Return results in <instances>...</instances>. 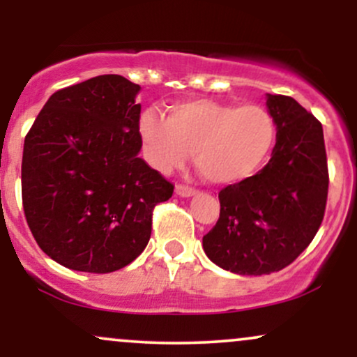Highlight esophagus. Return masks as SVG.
<instances>
[{"label":"esophagus","mask_w":357,"mask_h":357,"mask_svg":"<svg viewBox=\"0 0 357 357\" xmlns=\"http://www.w3.org/2000/svg\"><path fill=\"white\" fill-rule=\"evenodd\" d=\"M176 195L183 196V198H190V196L196 195V190L195 188L184 186V184H176Z\"/></svg>","instance_id":"obj_1"}]
</instances>
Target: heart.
<instances>
[{"instance_id": "b5f03b06", "label": "heart", "mask_w": 357, "mask_h": 357, "mask_svg": "<svg viewBox=\"0 0 357 357\" xmlns=\"http://www.w3.org/2000/svg\"><path fill=\"white\" fill-rule=\"evenodd\" d=\"M137 129L146 159L155 169L169 173L183 166L192 151L196 169L220 186L260 173L277 142L275 119L265 107H235L210 99L178 102L167 117L146 110Z\"/></svg>"}]
</instances>
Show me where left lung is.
<instances>
[{"instance_id":"1","label":"left lung","mask_w":357,"mask_h":357,"mask_svg":"<svg viewBox=\"0 0 357 357\" xmlns=\"http://www.w3.org/2000/svg\"><path fill=\"white\" fill-rule=\"evenodd\" d=\"M277 142L267 166L218 192L220 218L203 236L208 258L240 275L292 264L321 227L329 190L322 124L287 96L267 97Z\"/></svg>"}]
</instances>
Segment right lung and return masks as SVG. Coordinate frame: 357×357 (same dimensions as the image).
I'll list each match as a JSON object with an SVG mask.
<instances>
[{"label":"right lung","instance_id":"1","mask_svg":"<svg viewBox=\"0 0 357 357\" xmlns=\"http://www.w3.org/2000/svg\"><path fill=\"white\" fill-rule=\"evenodd\" d=\"M137 84L99 75L56 90L24 137L22 198L38 247L63 267L124 268L174 186L139 158Z\"/></svg>","mask_w":357,"mask_h":357}]
</instances>
